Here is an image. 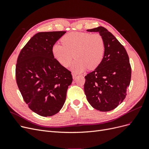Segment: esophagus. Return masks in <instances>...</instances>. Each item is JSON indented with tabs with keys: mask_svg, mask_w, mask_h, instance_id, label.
I'll return each instance as SVG.
<instances>
[{
	"mask_svg": "<svg viewBox=\"0 0 149 149\" xmlns=\"http://www.w3.org/2000/svg\"><path fill=\"white\" fill-rule=\"evenodd\" d=\"M72 76H73V78L75 79L76 77V76H77V75H76V74H75V73H73V74H72Z\"/></svg>",
	"mask_w": 149,
	"mask_h": 149,
	"instance_id": "1",
	"label": "esophagus"
}]
</instances>
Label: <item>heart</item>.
Masks as SVG:
<instances>
[{
	"label": "heart",
	"instance_id": "b5f03b06",
	"mask_svg": "<svg viewBox=\"0 0 149 149\" xmlns=\"http://www.w3.org/2000/svg\"><path fill=\"white\" fill-rule=\"evenodd\" d=\"M61 40L63 45L55 43L53 45V55L64 67L68 66L74 57L76 60L71 66L74 73H82L87 68L89 70L95 69L102 61L105 43L100 34L69 33Z\"/></svg>",
	"mask_w": 149,
	"mask_h": 149
}]
</instances>
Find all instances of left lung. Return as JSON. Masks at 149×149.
<instances>
[{
    "label": "left lung",
    "instance_id": "left-lung-1",
    "mask_svg": "<svg viewBox=\"0 0 149 149\" xmlns=\"http://www.w3.org/2000/svg\"><path fill=\"white\" fill-rule=\"evenodd\" d=\"M99 32L105 43L101 63L85 76L84 90L93 107L107 112L124 101L131 78V67L125 49L117 38L102 26L87 30Z\"/></svg>",
    "mask_w": 149,
    "mask_h": 149
}]
</instances>
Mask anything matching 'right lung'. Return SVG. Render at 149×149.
I'll list each match as a JSON object with an SVG mask.
<instances>
[{"label":"right lung","instance_id":"right-lung-1","mask_svg":"<svg viewBox=\"0 0 149 149\" xmlns=\"http://www.w3.org/2000/svg\"><path fill=\"white\" fill-rule=\"evenodd\" d=\"M64 31L39 32L22 48L18 57L17 84L30 109L43 117L57 114L63 106L73 81L71 72L58 63L52 47Z\"/></svg>","mask_w":149,"mask_h":149}]
</instances>
